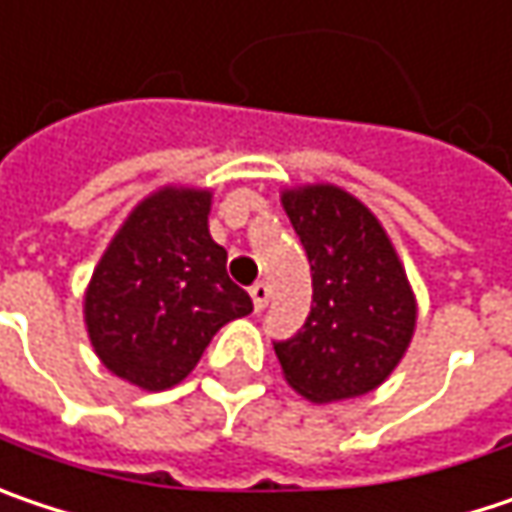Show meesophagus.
Returning <instances> with one entry per match:
<instances>
[{
  "label": "esophagus",
  "instance_id": "obj_1",
  "mask_svg": "<svg viewBox=\"0 0 512 512\" xmlns=\"http://www.w3.org/2000/svg\"><path fill=\"white\" fill-rule=\"evenodd\" d=\"M249 292H252V301H255V310H257V313H260V310H263V307L269 304V295H272V289H269V284H266V281H257V284L252 286Z\"/></svg>",
  "mask_w": 512,
  "mask_h": 512
}]
</instances>
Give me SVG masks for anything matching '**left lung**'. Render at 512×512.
I'll list each match as a JSON object with an SVG mask.
<instances>
[{
    "mask_svg": "<svg viewBox=\"0 0 512 512\" xmlns=\"http://www.w3.org/2000/svg\"><path fill=\"white\" fill-rule=\"evenodd\" d=\"M313 272L307 324L275 342L281 374L310 403L376 391L406 356L417 298L376 214L345 188L316 182L281 194Z\"/></svg>",
    "mask_w": 512,
    "mask_h": 512,
    "instance_id": "left-lung-1",
    "label": "left lung"
}]
</instances>
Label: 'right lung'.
Returning a JSON list of instances; mask_svg holds the SVG:
<instances>
[{
	"mask_svg": "<svg viewBox=\"0 0 512 512\" xmlns=\"http://www.w3.org/2000/svg\"><path fill=\"white\" fill-rule=\"evenodd\" d=\"M214 194L165 185L144 196L98 260L83 321L109 374L165 391L196 368L214 333L252 313L226 272V249L208 231Z\"/></svg>",
	"mask_w": 512,
	"mask_h": 512,
	"instance_id": "obj_1",
	"label": "right lung"
}]
</instances>
